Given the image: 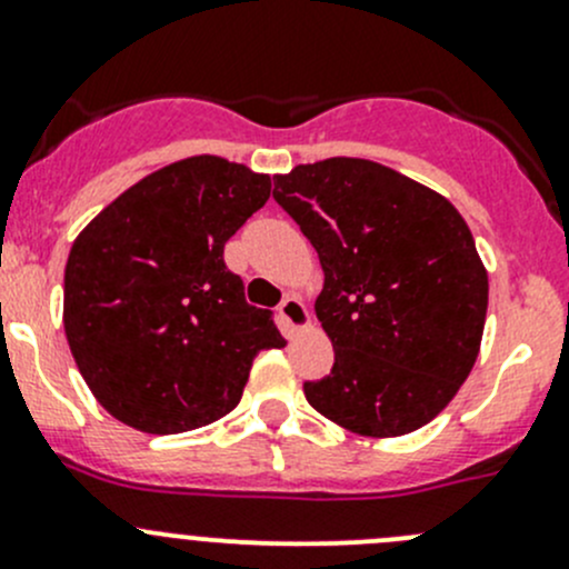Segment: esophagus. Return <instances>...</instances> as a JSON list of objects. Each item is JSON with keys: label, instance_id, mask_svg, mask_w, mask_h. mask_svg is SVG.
Segmentation results:
<instances>
[{"label": "esophagus", "instance_id": "obj_1", "mask_svg": "<svg viewBox=\"0 0 569 569\" xmlns=\"http://www.w3.org/2000/svg\"><path fill=\"white\" fill-rule=\"evenodd\" d=\"M278 311H280V319H283L291 330H306V327L311 325V313H308V308L302 306L300 297L289 295L283 302H280Z\"/></svg>", "mask_w": 569, "mask_h": 569}]
</instances>
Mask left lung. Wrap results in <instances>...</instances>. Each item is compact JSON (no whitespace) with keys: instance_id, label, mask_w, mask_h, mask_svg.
<instances>
[{"instance_id":"left-lung-1","label":"left lung","mask_w":569,"mask_h":569,"mask_svg":"<svg viewBox=\"0 0 569 569\" xmlns=\"http://www.w3.org/2000/svg\"><path fill=\"white\" fill-rule=\"evenodd\" d=\"M272 198L319 252L317 317L336 349L308 405L349 432L399 438L432 421L476 363L487 269L460 211L369 159L274 176Z\"/></svg>"}]
</instances>
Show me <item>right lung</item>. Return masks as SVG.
Returning <instances> with one entry per match:
<instances>
[{
    "label": "right lung",
    "mask_w": 569,
    "mask_h": 569,
    "mask_svg": "<svg viewBox=\"0 0 569 569\" xmlns=\"http://www.w3.org/2000/svg\"><path fill=\"white\" fill-rule=\"evenodd\" d=\"M272 181L220 157L146 176L68 252V347L109 416L148 435L206 427L239 405L252 358L286 347L272 311L244 300L226 242Z\"/></svg>",
    "instance_id": "1"
}]
</instances>
